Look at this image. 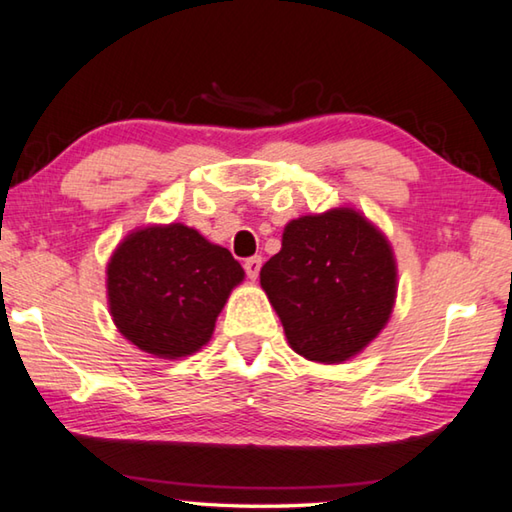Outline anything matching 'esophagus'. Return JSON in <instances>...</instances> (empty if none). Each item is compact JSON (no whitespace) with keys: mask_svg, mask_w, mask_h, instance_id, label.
I'll return each mask as SVG.
<instances>
[{"mask_svg":"<svg viewBox=\"0 0 512 512\" xmlns=\"http://www.w3.org/2000/svg\"><path fill=\"white\" fill-rule=\"evenodd\" d=\"M244 268H246V273H248L250 280H257L259 271H262V257H259V255L248 257L246 262H244Z\"/></svg>","mask_w":512,"mask_h":512,"instance_id":"esophagus-1","label":"esophagus"}]
</instances>
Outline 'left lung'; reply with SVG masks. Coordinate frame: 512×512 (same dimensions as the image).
<instances>
[{
    "label": "left lung",
    "mask_w": 512,
    "mask_h": 512,
    "mask_svg": "<svg viewBox=\"0 0 512 512\" xmlns=\"http://www.w3.org/2000/svg\"><path fill=\"white\" fill-rule=\"evenodd\" d=\"M259 282L293 352L345 363L377 339L393 314L397 262L388 237L350 205L284 225L282 248Z\"/></svg>",
    "instance_id": "obj_1"
}]
</instances>
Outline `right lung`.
Instances as JSON below:
<instances>
[{
  "mask_svg": "<svg viewBox=\"0 0 512 512\" xmlns=\"http://www.w3.org/2000/svg\"><path fill=\"white\" fill-rule=\"evenodd\" d=\"M244 277L228 248L189 225H142L119 241L106 268L112 323L153 357H189L210 343Z\"/></svg>",
  "mask_w": 512,
  "mask_h": 512,
  "instance_id": "add662e5",
  "label": "right lung"
}]
</instances>
